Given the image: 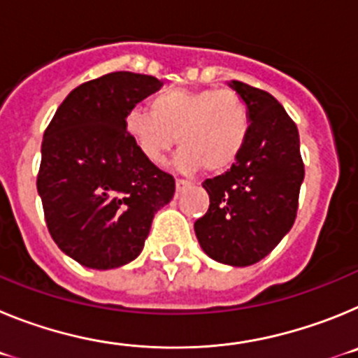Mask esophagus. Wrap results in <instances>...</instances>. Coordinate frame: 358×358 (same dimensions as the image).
Instances as JSON below:
<instances>
[{"mask_svg":"<svg viewBox=\"0 0 358 358\" xmlns=\"http://www.w3.org/2000/svg\"><path fill=\"white\" fill-rule=\"evenodd\" d=\"M189 185H192V182L185 181V179H177V181H176V195H181Z\"/></svg>","mask_w":358,"mask_h":358,"instance_id":"34e87169","label":"esophagus"}]
</instances>
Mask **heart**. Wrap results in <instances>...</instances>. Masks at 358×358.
Instances as JSON below:
<instances>
[{
  "mask_svg": "<svg viewBox=\"0 0 358 358\" xmlns=\"http://www.w3.org/2000/svg\"><path fill=\"white\" fill-rule=\"evenodd\" d=\"M150 109L132 107L125 131L152 164L163 163L177 141L181 150L173 164L182 173L229 170L251 129L248 103L231 90H170L154 98Z\"/></svg>",
  "mask_w": 358,
  "mask_h": 358,
  "instance_id": "heart-1",
  "label": "heart"
}]
</instances>
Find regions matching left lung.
Masks as SVG:
<instances>
[{
	"mask_svg": "<svg viewBox=\"0 0 358 358\" xmlns=\"http://www.w3.org/2000/svg\"><path fill=\"white\" fill-rule=\"evenodd\" d=\"M251 116L248 141L235 164L202 182L206 215L194 224L202 251L220 264L248 267L276 248L296 220L305 164L299 132L267 91L231 80Z\"/></svg>",
	"mask_w": 358,
	"mask_h": 358,
	"instance_id": "left-lung-1",
	"label": "left lung"
}]
</instances>
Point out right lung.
Masks as SVG:
<instances>
[{"mask_svg": "<svg viewBox=\"0 0 358 358\" xmlns=\"http://www.w3.org/2000/svg\"><path fill=\"white\" fill-rule=\"evenodd\" d=\"M150 75L115 71L78 85L44 132L37 192L50 235L84 267L107 271L143 251L176 181L148 163L125 131L136 103L161 90Z\"/></svg>", "mask_w": 358, "mask_h": 358, "instance_id": "1", "label": "right lung"}]
</instances>
